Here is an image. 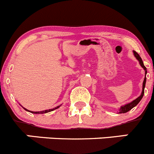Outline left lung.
<instances>
[{
  "label": "left lung",
  "mask_w": 154,
  "mask_h": 154,
  "mask_svg": "<svg viewBox=\"0 0 154 154\" xmlns=\"http://www.w3.org/2000/svg\"><path fill=\"white\" fill-rule=\"evenodd\" d=\"M133 53H134V57H136V59H137V60L139 61V63H140V65L143 68H144V70H145V78H144V82H143V88H142L141 94H140V96L136 98L135 100H134L133 101H131V103H128V104H125V105H124V106H121V107H120V109H119V113H125V112H128V111L131 110V109H132L133 107H134L135 106H137V104L139 103V102L140 101V100L142 99V97H143V96H144V88H145V84H146V74H147V68L144 66V63H143V61H142V60H141V58H140V55H139V54L134 51H133Z\"/></svg>",
  "instance_id": "left-lung-1"
}]
</instances>
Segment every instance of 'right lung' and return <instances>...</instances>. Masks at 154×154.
<instances>
[{"instance_id": "obj_1", "label": "right lung", "mask_w": 154, "mask_h": 154, "mask_svg": "<svg viewBox=\"0 0 154 154\" xmlns=\"http://www.w3.org/2000/svg\"><path fill=\"white\" fill-rule=\"evenodd\" d=\"M60 106H57V107L53 108V109H47V110L40 111V112H33V111H29V110H28V109H26V108H24V109H26V111H29V112H32V113H35V114H39V113H41V114H42V113H47V112H51V111L54 110V109H57V108H59Z\"/></svg>"}]
</instances>
